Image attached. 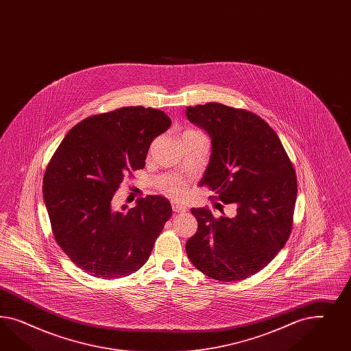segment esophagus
Listing matches in <instances>:
<instances>
[{
	"mask_svg": "<svg viewBox=\"0 0 351 351\" xmlns=\"http://www.w3.org/2000/svg\"><path fill=\"white\" fill-rule=\"evenodd\" d=\"M172 210H173V213H185L186 211V207L184 206V204H180V203L172 202Z\"/></svg>",
	"mask_w": 351,
	"mask_h": 351,
	"instance_id": "obj_1",
	"label": "esophagus"
}]
</instances>
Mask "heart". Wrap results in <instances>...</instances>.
<instances>
[{
	"label": "heart",
	"mask_w": 351,
	"mask_h": 351,
	"mask_svg": "<svg viewBox=\"0 0 351 351\" xmlns=\"http://www.w3.org/2000/svg\"><path fill=\"white\" fill-rule=\"evenodd\" d=\"M160 191L163 193H170L173 195H178L180 193L181 188L178 181H166L162 186H160Z\"/></svg>",
	"instance_id": "b5f03b06"
}]
</instances>
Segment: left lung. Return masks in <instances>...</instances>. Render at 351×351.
<instances>
[{"label": "left lung", "instance_id": "1", "mask_svg": "<svg viewBox=\"0 0 351 351\" xmlns=\"http://www.w3.org/2000/svg\"><path fill=\"white\" fill-rule=\"evenodd\" d=\"M186 117L211 138V157L201 185L234 217L191 208L198 230L186 242L191 264L221 282L242 280L264 269L292 230L298 179L276 131L255 113L219 103L188 106ZM217 206L220 203H216Z\"/></svg>", "mask_w": 351, "mask_h": 351}]
</instances>
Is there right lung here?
Here are the masks:
<instances>
[{
    "label": "right lung",
    "mask_w": 351,
    "mask_h": 351,
    "mask_svg": "<svg viewBox=\"0 0 351 351\" xmlns=\"http://www.w3.org/2000/svg\"><path fill=\"white\" fill-rule=\"evenodd\" d=\"M171 126L160 109L125 106L77 123L43 175L53 238L75 265L103 279L128 276L148 261L172 215L162 195L112 204L125 176L145 166L149 147Z\"/></svg>",
    "instance_id": "right-lung-1"
}]
</instances>
